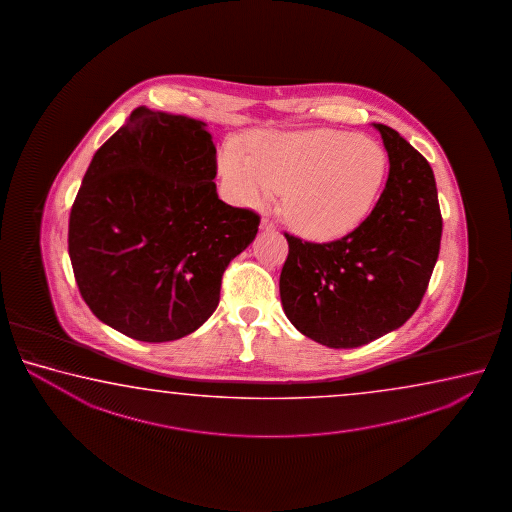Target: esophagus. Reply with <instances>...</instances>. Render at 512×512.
Masks as SVG:
<instances>
[{
	"mask_svg": "<svg viewBox=\"0 0 512 512\" xmlns=\"http://www.w3.org/2000/svg\"><path fill=\"white\" fill-rule=\"evenodd\" d=\"M260 229H263V231H274L276 226L270 222L269 218H261Z\"/></svg>",
	"mask_w": 512,
	"mask_h": 512,
	"instance_id": "obj_1",
	"label": "esophagus"
}]
</instances>
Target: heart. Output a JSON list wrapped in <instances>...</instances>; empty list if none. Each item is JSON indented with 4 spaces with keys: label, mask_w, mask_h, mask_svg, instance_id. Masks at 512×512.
<instances>
[{
    "label": "heart",
    "mask_w": 512,
    "mask_h": 512,
    "mask_svg": "<svg viewBox=\"0 0 512 512\" xmlns=\"http://www.w3.org/2000/svg\"><path fill=\"white\" fill-rule=\"evenodd\" d=\"M220 174L242 204L285 193L290 226L313 240L353 231L371 213L389 174L378 143L346 130L260 132L249 139V156L227 148Z\"/></svg>",
    "instance_id": "heart-1"
}]
</instances>
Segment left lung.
Here are the masks:
<instances>
[{
  "mask_svg": "<svg viewBox=\"0 0 512 512\" xmlns=\"http://www.w3.org/2000/svg\"><path fill=\"white\" fill-rule=\"evenodd\" d=\"M389 179L371 215L328 243L285 233L279 294L288 321L322 346L351 349L398 330L414 315L441 247L434 172L425 157L382 123Z\"/></svg>",
  "mask_w": 512,
  "mask_h": 512,
  "instance_id": "left-lung-1",
  "label": "left lung"
}]
</instances>
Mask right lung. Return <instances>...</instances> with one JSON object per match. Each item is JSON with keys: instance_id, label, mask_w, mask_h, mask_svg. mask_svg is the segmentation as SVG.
Segmentation results:
<instances>
[{"instance_id": "add662e5", "label": "right lung", "mask_w": 512, "mask_h": 512, "mask_svg": "<svg viewBox=\"0 0 512 512\" xmlns=\"http://www.w3.org/2000/svg\"><path fill=\"white\" fill-rule=\"evenodd\" d=\"M215 177L206 123L145 105L96 150L71 208L68 251L100 321L168 342L217 310L224 270L260 217L218 199Z\"/></svg>"}]
</instances>
